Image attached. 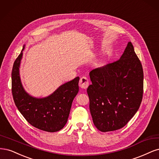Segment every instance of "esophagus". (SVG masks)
Listing matches in <instances>:
<instances>
[{"instance_id":"34e87169","label":"esophagus","mask_w":159,"mask_h":159,"mask_svg":"<svg viewBox=\"0 0 159 159\" xmlns=\"http://www.w3.org/2000/svg\"><path fill=\"white\" fill-rule=\"evenodd\" d=\"M89 85V81L85 76H83L79 80V86L83 89H86Z\"/></svg>"}]
</instances>
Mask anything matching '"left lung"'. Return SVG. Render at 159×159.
<instances>
[{"instance_id": "left-lung-1", "label": "left lung", "mask_w": 159, "mask_h": 159, "mask_svg": "<svg viewBox=\"0 0 159 159\" xmlns=\"http://www.w3.org/2000/svg\"><path fill=\"white\" fill-rule=\"evenodd\" d=\"M87 89L94 125L102 132L124 127L139 110L143 70L134 46L128 42L119 60L91 70Z\"/></svg>"}]
</instances>
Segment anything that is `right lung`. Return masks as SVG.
Masks as SVG:
<instances>
[{
    "label": "right lung",
    "instance_id": "right-lung-1",
    "mask_svg": "<svg viewBox=\"0 0 159 159\" xmlns=\"http://www.w3.org/2000/svg\"><path fill=\"white\" fill-rule=\"evenodd\" d=\"M15 60L12 70V93L18 110L29 124L39 129L55 132L67 122L71 105L79 92V77L67 82L53 94L43 98L29 95L20 80L19 68L22 51Z\"/></svg>",
    "mask_w": 159,
    "mask_h": 159
}]
</instances>
